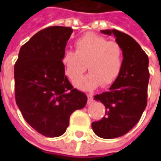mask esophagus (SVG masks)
<instances>
[{"mask_svg":"<svg viewBox=\"0 0 161 161\" xmlns=\"http://www.w3.org/2000/svg\"><path fill=\"white\" fill-rule=\"evenodd\" d=\"M87 97H88V103H91L92 102L94 101V99H93V96H92V94H88Z\"/></svg>","mask_w":161,"mask_h":161,"instance_id":"obj_1","label":"esophagus"}]
</instances>
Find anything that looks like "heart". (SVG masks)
<instances>
[{
  "label": "heart",
  "mask_w": 161,
  "mask_h": 161,
  "mask_svg": "<svg viewBox=\"0 0 161 161\" xmlns=\"http://www.w3.org/2000/svg\"><path fill=\"white\" fill-rule=\"evenodd\" d=\"M61 63L65 75L73 83L81 76L88 65L91 72L75 85L82 90H93L101 84L108 87L115 84L123 69L124 54L117 42L87 33L76 40L75 52H64Z\"/></svg>",
  "instance_id": "b5f03b06"
}]
</instances>
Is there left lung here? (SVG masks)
<instances>
[{"mask_svg":"<svg viewBox=\"0 0 161 161\" xmlns=\"http://www.w3.org/2000/svg\"><path fill=\"white\" fill-rule=\"evenodd\" d=\"M101 32L115 35V41L123 50L124 65L109 91L94 97L96 101L104 104L106 112L103 119L92 122L91 127L99 137L114 139L124 135L134 128L147 107L149 60L131 36L115 29Z\"/></svg>","mask_w":161,"mask_h":161,"instance_id":"1","label":"left lung"}]
</instances>
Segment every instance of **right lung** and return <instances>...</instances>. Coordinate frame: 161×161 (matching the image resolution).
<instances>
[{
  "mask_svg": "<svg viewBox=\"0 0 161 161\" xmlns=\"http://www.w3.org/2000/svg\"><path fill=\"white\" fill-rule=\"evenodd\" d=\"M72 32L60 26L40 30L20 47L14 65L16 104L26 122L46 137L63 135L70 115L87 103V96L70 84L61 63Z\"/></svg>",
  "mask_w": 161,
  "mask_h": 161,
  "instance_id": "1",
  "label": "right lung"
}]
</instances>
